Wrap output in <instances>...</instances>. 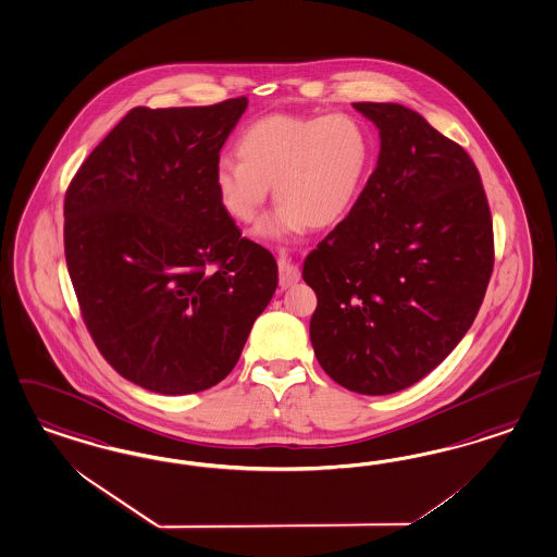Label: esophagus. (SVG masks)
Instances as JSON below:
<instances>
[{
  "mask_svg": "<svg viewBox=\"0 0 557 557\" xmlns=\"http://www.w3.org/2000/svg\"><path fill=\"white\" fill-rule=\"evenodd\" d=\"M299 278H301V274L297 271V267H293L286 256H281L278 258V285L281 288L297 285Z\"/></svg>",
  "mask_w": 557,
  "mask_h": 557,
  "instance_id": "1",
  "label": "esophagus"
}]
</instances>
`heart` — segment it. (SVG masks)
<instances>
[{
  "label": "heart",
  "instance_id": "b5f03b06",
  "mask_svg": "<svg viewBox=\"0 0 557 557\" xmlns=\"http://www.w3.org/2000/svg\"><path fill=\"white\" fill-rule=\"evenodd\" d=\"M236 150L239 162L222 157L213 169L220 206L236 222H255L272 187L278 207L260 227L272 238L339 222L370 160L364 127L344 113L264 115L239 134Z\"/></svg>",
  "mask_w": 557,
  "mask_h": 557
}]
</instances>
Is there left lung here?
Masks as SVG:
<instances>
[{
  "mask_svg": "<svg viewBox=\"0 0 557 557\" xmlns=\"http://www.w3.org/2000/svg\"><path fill=\"white\" fill-rule=\"evenodd\" d=\"M381 134L350 213L302 264L318 295L321 368L360 395L428 376L470 330L494 267L491 207L474 160L398 103H354Z\"/></svg>",
  "mask_w": 557,
  "mask_h": 557,
  "instance_id": "left-lung-1",
  "label": "left lung"
}]
</instances>
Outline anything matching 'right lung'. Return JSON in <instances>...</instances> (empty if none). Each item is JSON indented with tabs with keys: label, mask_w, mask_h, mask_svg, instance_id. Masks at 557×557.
Returning a JSON list of instances; mask_svg holds the SVG:
<instances>
[{
	"label": "right lung",
	"mask_w": 557,
	"mask_h": 557,
	"mask_svg": "<svg viewBox=\"0 0 557 557\" xmlns=\"http://www.w3.org/2000/svg\"><path fill=\"white\" fill-rule=\"evenodd\" d=\"M134 108L64 195V258L97 350L160 395L222 382L278 285L271 252L242 238L213 169L246 112Z\"/></svg>",
	"instance_id": "add662e5"
}]
</instances>
